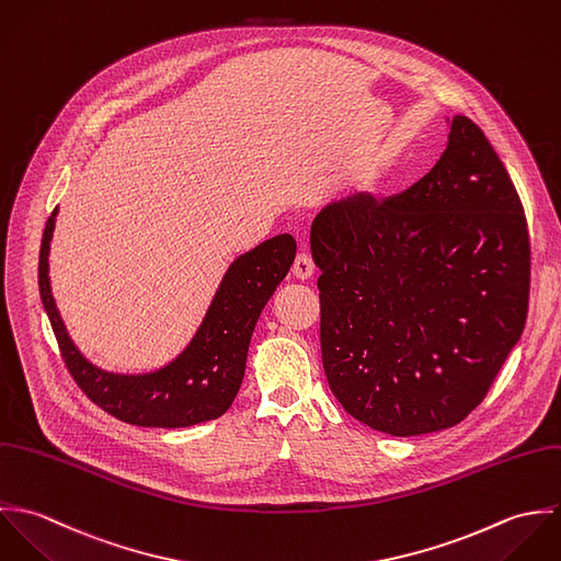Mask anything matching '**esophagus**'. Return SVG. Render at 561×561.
<instances>
[{"label":"esophagus","mask_w":561,"mask_h":561,"mask_svg":"<svg viewBox=\"0 0 561 561\" xmlns=\"http://www.w3.org/2000/svg\"><path fill=\"white\" fill-rule=\"evenodd\" d=\"M293 275L299 279V282H308L312 275H314V264L310 260V255L306 253H299L295 257V264H293Z\"/></svg>","instance_id":"34e87169"}]
</instances>
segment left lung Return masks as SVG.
<instances>
[{
  "mask_svg": "<svg viewBox=\"0 0 561 561\" xmlns=\"http://www.w3.org/2000/svg\"><path fill=\"white\" fill-rule=\"evenodd\" d=\"M447 125L423 180L381 204L334 202L310 233L330 388L355 421L397 438L461 423L527 321L520 197L468 116Z\"/></svg>",
  "mask_w": 561,
  "mask_h": 561,
  "instance_id": "left-lung-1",
  "label": "left lung"
}]
</instances>
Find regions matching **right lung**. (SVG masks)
Returning a JSON list of instances; mask_svg holds the SVG:
<instances>
[{
	"label": "right lung",
	"instance_id": "obj_1",
	"mask_svg": "<svg viewBox=\"0 0 561 561\" xmlns=\"http://www.w3.org/2000/svg\"><path fill=\"white\" fill-rule=\"evenodd\" d=\"M56 217L58 208L41 240L38 290L62 359L84 394L114 419L138 427L178 430L224 416L240 390L255 323L295 262V238L282 233L238 255L195 336L171 362L147 373H114L76 346L56 308L49 284Z\"/></svg>",
	"mask_w": 561,
	"mask_h": 561
}]
</instances>
